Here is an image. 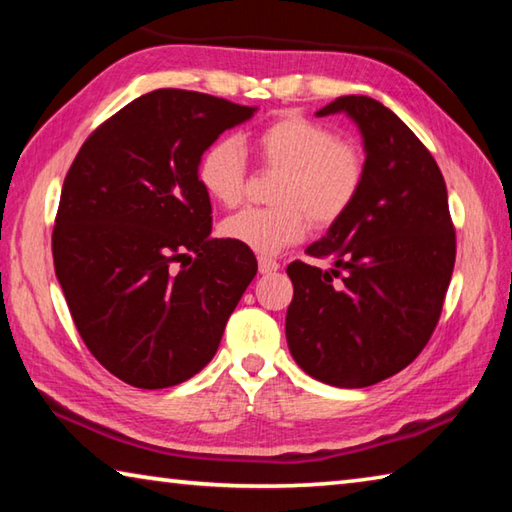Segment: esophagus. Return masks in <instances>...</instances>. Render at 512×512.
Here are the masks:
<instances>
[{
  "mask_svg": "<svg viewBox=\"0 0 512 512\" xmlns=\"http://www.w3.org/2000/svg\"><path fill=\"white\" fill-rule=\"evenodd\" d=\"M257 262H259V273H273L280 268V262H277V259L266 257V255H259Z\"/></svg>",
  "mask_w": 512,
  "mask_h": 512,
  "instance_id": "obj_1",
  "label": "esophagus"
}]
</instances>
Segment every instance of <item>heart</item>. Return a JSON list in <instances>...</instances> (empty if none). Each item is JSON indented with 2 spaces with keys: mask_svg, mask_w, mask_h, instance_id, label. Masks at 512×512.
<instances>
[{
  "mask_svg": "<svg viewBox=\"0 0 512 512\" xmlns=\"http://www.w3.org/2000/svg\"><path fill=\"white\" fill-rule=\"evenodd\" d=\"M262 171L277 173L268 207H246L221 223L225 239L275 255L316 228L339 223L357 203L368 176L366 149L320 121L287 115L253 137ZM198 183L216 203L235 207L248 189L246 153L235 137H219L198 158Z\"/></svg>",
  "mask_w": 512,
  "mask_h": 512,
  "instance_id": "b5f03b06",
  "label": "heart"
}]
</instances>
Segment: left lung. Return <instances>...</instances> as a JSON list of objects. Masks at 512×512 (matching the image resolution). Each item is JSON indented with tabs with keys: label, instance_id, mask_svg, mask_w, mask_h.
<instances>
[{
	"label": "left lung",
	"instance_id": "1",
	"mask_svg": "<svg viewBox=\"0 0 512 512\" xmlns=\"http://www.w3.org/2000/svg\"><path fill=\"white\" fill-rule=\"evenodd\" d=\"M348 112L366 144L357 203L305 253L334 268L291 262L287 343L318 381L363 388L400 372L429 343L456 262V230L436 160L395 112L361 94L318 115Z\"/></svg>",
	"mask_w": 512,
	"mask_h": 512
}]
</instances>
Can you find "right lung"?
Returning a JSON list of instances; mask_svg holds the SVG:
<instances>
[{"instance_id": "1", "label": "right lung", "mask_w": 512, "mask_h": 512, "mask_svg": "<svg viewBox=\"0 0 512 512\" xmlns=\"http://www.w3.org/2000/svg\"><path fill=\"white\" fill-rule=\"evenodd\" d=\"M255 108L162 88L103 121L69 167L51 232L56 277L83 343L135 388L212 361L257 273L253 250L212 239L198 158Z\"/></svg>"}]
</instances>
